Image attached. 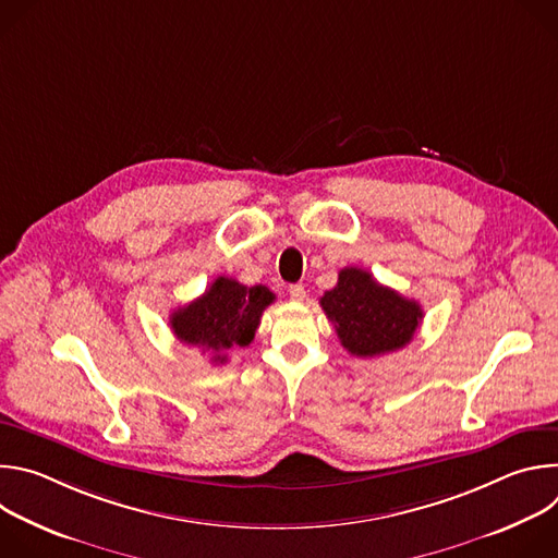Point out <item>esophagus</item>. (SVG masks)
I'll return each instance as SVG.
<instances>
[{"label": "esophagus", "instance_id": "34e87169", "mask_svg": "<svg viewBox=\"0 0 558 558\" xmlns=\"http://www.w3.org/2000/svg\"><path fill=\"white\" fill-rule=\"evenodd\" d=\"M289 295H291V300L300 302V300L306 298V291H304L302 284H291V287H289Z\"/></svg>", "mask_w": 558, "mask_h": 558}]
</instances>
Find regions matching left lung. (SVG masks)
<instances>
[{
    "label": "left lung",
    "mask_w": 558,
    "mask_h": 558,
    "mask_svg": "<svg viewBox=\"0 0 558 558\" xmlns=\"http://www.w3.org/2000/svg\"><path fill=\"white\" fill-rule=\"evenodd\" d=\"M320 304L336 325L342 347L357 357H377L404 349L424 317L420 302L379 284L357 267L342 269L338 284L325 291Z\"/></svg>",
    "instance_id": "obj_1"
}]
</instances>
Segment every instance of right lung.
I'll list each match as a JSON object with an SVG mask.
<instances>
[{
  "instance_id": "obj_1",
  "label": "right lung",
  "mask_w": 558,
  "mask_h": 558,
  "mask_svg": "<svg viewBox=\"0 0 558 558\" xmlns=\"http://www.w3.org/2000/svg\"><path fill=\"white\" fill-rule=\"evenodd\" d=\"M274 300L276 295L263 284L245 287L218 276L201 298L170 315V327L183 344L198 347L211 353L214 364H222L227 351L252 344L263 311Z\"/></svg>"
}]
</instances>
